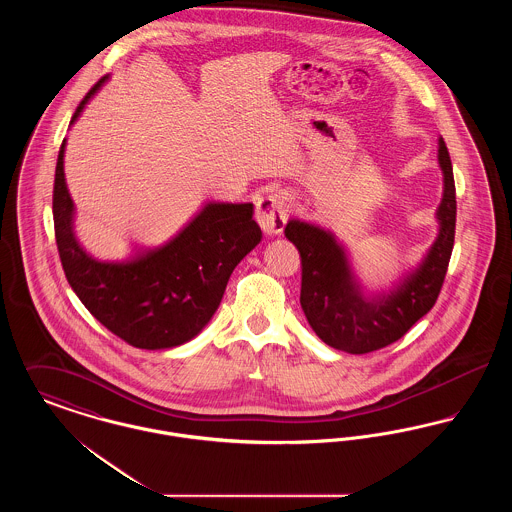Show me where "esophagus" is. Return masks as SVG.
I'll return each instance as SVG.
<instances>
[{
    "mask_svg": "<svg viewBox=\"0 0 512 512\" xmlns=\"http://www.w3.org/2000/svg\"><path fill=\"white\" fill-rule=\"evenodd\" d=\"M288 213H290V205H288L286 195L280 194V192H270L259 199L255 217H257L259 226L263 228V232L268 236H274L284 230Z\"/></svg>",
    "mask_w": 512,
    "mask_h": 512,
    "instance_id": "obj_1",
    "label": "esophagus"
}]
</instances>
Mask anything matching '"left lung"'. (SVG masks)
I'll list each match as a JSON object with an SVG mask.
<instances>
[{
  "label": "left lung",
  "mask_w": 512,
  "mask_h": 512,
  "mask_svg": "<svg viewBox=\"0 0 512 512\" xmlns=\"http://www.w3.org/2000/svg\"><path fill=\"white\" fill-rule=\"evenodd\" d=\"M443 199L438 240L424 263L397 290L368 299L355 282L345 251L330 232L290 220L286 238L301 255V307L318 338L334 349L363 355L403 338L438 301L455 244L457 195L451 157L439 140Z\"/></svg>",
  "instance_id": "obj_1"
}]
</instances>
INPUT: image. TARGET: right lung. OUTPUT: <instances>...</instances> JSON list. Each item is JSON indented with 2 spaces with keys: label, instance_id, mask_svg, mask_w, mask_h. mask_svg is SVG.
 I'll use <instances>...</instances> for the list:
<instances>
[{
  "label": "right lung",
  "instance_id": "1",
  "mask_svg": "<svg viewBox=\"0 0 512 512\" xmlns=\"http://www.w3.org/2000/svg\"><path fill=\"white\" fill-rule=\"evenodd\" d=\"M105 78L84 96L76 121ZM53 182V226L65 276L84 307L115 336L140 349H167L197 336L219 309L228 278L261 242L253 205L209 203L171 244L130 263H99L73 234V199L63 172Z\"/></svg>",
  "mask_w": 512,
  "mask_h": 512
}]
</instances>
